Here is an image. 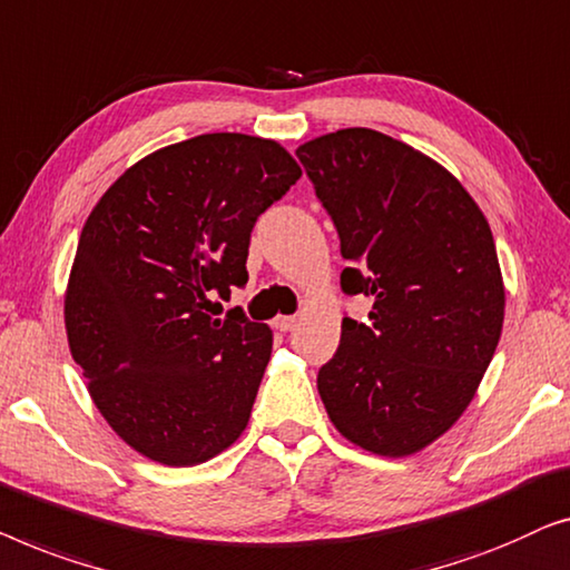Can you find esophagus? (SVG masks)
<instances>
[{"label": "esophagus", "instance_id": "1", "mask_svg": "<svg viewBox=\"0 0 570 570\" xmlns=\"http://www.w3.org/2000/svg\"><path fill=\"white\" fill-rule=\"evenodd\" d=\"M294 325H296V317H292V315L274 317V327H276V331H282V333L294 331Z\"/></svg>", "mask_w": 570, "mask_h": 570}]
</instances>
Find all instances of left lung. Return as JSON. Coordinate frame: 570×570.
<instances>
[{
  "mask_svg": "<svg viewBox=\"0 0 570 570\" xmlns=\"http://www.w3.org/2000/svg\"><path fill=\"white\" fill-rule=\"evenodd\" d=\"M341 237V286L372 296L343 317L317 374L327 419L351 444L407 456L468 411L499 346L503 276L488 219L452 173L372 128L296 149Z\"/></svg>",
  "mask_w": 570,
  "mask_h": 570,
  "instance_id": "obj_1",
  "label": "left lung"
}]
</instances>
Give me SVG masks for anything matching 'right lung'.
<instances>
[{
  "instance_id": "1",
  "label": "right lung",
  "mask_w": 570,
  "mask_h": 570,
  "mask_svg": "<svg viewBox=\"0 0 570 570\" xmlns=\"http://www.w3.org/2000/svg\"><path fill=\"white\" fill-rule=\"evenodd\" d=\"M299 178L274 139L202 134L128 167L87 216L63 296L69 351L147 460L194 468L250 421L274 333L208 307L247 282L255 219Z\"/></svg>"
}]
</instances>
